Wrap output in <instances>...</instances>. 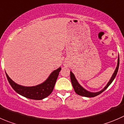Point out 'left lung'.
<instances>
[{
  "label": "left lung",
  "instance_id": "8db88e82",
  "mask_svg": "<svg viewBox=\"0 0 124 124\" xmlns=\"http://www.w3.org/2000/svg\"><path fill=\"white\" fill-rule=\"evenodd\" d=\"M119 57H118V60H117V67H116V69H115V72H114L113 74L112 77H111V79L109 81L108 83H107L106 86L102 89V90L101 91L98 92H90L87 91L85 89H84L80 84L78 83V82L77 81V79L75 78V77L73 75V73H72V72L70 71V79H71V82H72V86H73V89H74L75 92L77 93L78 95H80V96H85V97H95V96H97V95H100L101 94V93L103 92L104 90L109 86V85L111 84V83H112L113 81L114 80L115 78L116 77V74L117 73V71H118V69H119Z\"/></svg>",
  "mask_w": 124,
  "mask_h": 124
}]
</instances>
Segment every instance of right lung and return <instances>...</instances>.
<instances>
[{
  "instance_id": "obj_1",
  "label": "right lung",
  "mask_w": 124,
  "mask_h": 124,
  "mask_svg": "<svg viewBox=\"0 0 124 124\" xmlns=\"http://www.w3.org/2000/svg\"><path fill=\"white\" fill-rule=\"evenodd\" d=\"M60 70L61 67H59L57 70H55L51 73L48 78L44 83L32 87H25L19 85L14 83L8 77L7 73L6 75L10 85L17 93L27 98L35 100H41L48 96L53 91L56 81Z\"/></svg>"
}]
</instances>
